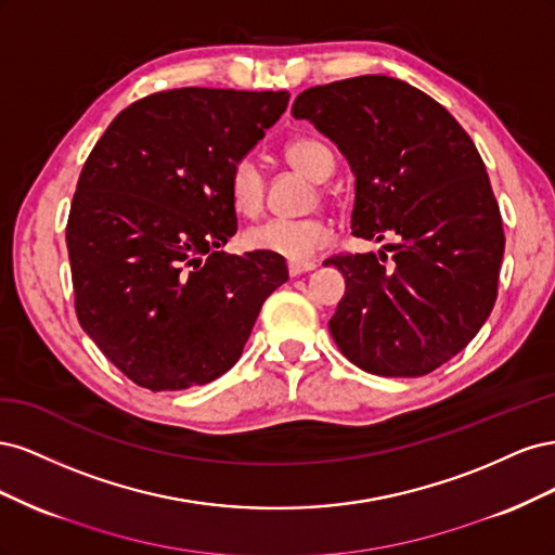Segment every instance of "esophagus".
I'll list each match as a JSON object with an SVG mask.
<instances>
[{
  "instance_id": "esophagus-1",
  "label": "esophagus",
  "mask_w": 555,
  "mask_h": 555,
  "mask_svg": "<svg viewBox=\"0 0 555 555\" xmlns=\"http://www.w3.org/2000/svg\"><path fill=\"white\" fill-rule=\"evenodd\" d=\"M287 268H289V275L296 278V275H304V273L314 271L317 263H314V261H289Z\"/></svg>"
}]
</instances>
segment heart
Returning <instances> with one entry per match:
<instances>
[{"label": "heart", "instance_id": "heart-1", "mask_svg": "<svg viewBox=\"0 0 555 555\" xmlns=\"http://www.w3.org/2000/svg\"><path fill=\"white\" fill-rule=\"evenodd\" d=\"M282 159L292 169L322 182L333 171L331 147L314 137H294L282 145ZM319 194H326L319 188ZM229 201L233 210L243 217H257L266 204V176L255 159L241 157L229 173ZM331 224L319 215L300 217V220H268L249 227L243 233V245L249 251L282 257L287 261H306L314 251L331 243Z\"/></svg>", "mask_w": 555, "mask_h": 555}]
</instances>
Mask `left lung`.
I'll use <instances>...</instances> for the list:
<instances>
[{
    "label": "left lung",
    "mask_w": 555,
    "mask_h": 555,
    "mask_svg": "<svg viewBox=\"0 0 555 555\" xmlns=\"http://www.w3.org/2000/svg\"><path fill=\"white\" fill-rule=\"evenodd\" d=\"M357 176L351 233L379 257L324 261L347 292L328 328L343 354L379 377H422L475 338L498 298L505 231L473 139L435 99L389 76H357L296 96Z\"/></svg>",
    "instance_id": "1"
}]
</instances>
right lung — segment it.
<instances>
[{"label": "right lung", "mask_w": 555, "mask_h": 555, "mask_svg": "<svg viewBox=\"0 0 555 555\" xmlns=\"http://www.w3.org/2000/svg\"><path fill=\"white\" fill-rule=\"evenodd\" d=\"M289 92L180 88L127 106L82 166L66 222L78 322L150 391L224 375L282 257L227 255L238 217L231 166L287 108Z\"/></svg>", "instance_id": "right-lung-1"}]
</instances>
